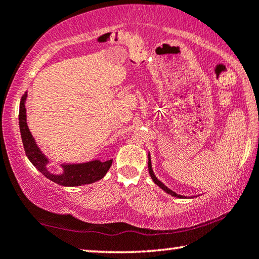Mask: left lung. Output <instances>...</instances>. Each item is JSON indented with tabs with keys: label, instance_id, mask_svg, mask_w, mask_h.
Returning a JSON list of instances; mask_svg holds the SVG:
<instances>
[{
	"label": "left lung",
	"instance_id": "obj_1",
	"mask_svg": "<svg viewBox=\"0 0 259 259\" xmlns=\"http://www.w3.org/2000/svg\"><path fill=\"white\" fill-rule=\"evenodd\" d=\"M148 172H150V176H151V178H152V180H153V182L157 184V185L160 187L161 190H164L166 193H168V194H171L172 197H177V198H183V196H180V194H177L176 192H173L172 190H169L167 186H165L164 184H162L160 180H159L157 177L154 176V172H153V169H152V164H151V155H150V153H148Z\"/></svg>",
	"mask_w": 259,
	"mask_h": 259
}]
</instances>
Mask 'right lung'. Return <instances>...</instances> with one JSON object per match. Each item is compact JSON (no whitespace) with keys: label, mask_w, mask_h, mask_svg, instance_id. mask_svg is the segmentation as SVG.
I'll return each instance as SVG.
<instances>
[{"label":"right lung","mask_w":259,"mask_h":259,"mask_svg":"<svg viewBox=\"0 0 259 259\" xmlns=\"http://www.w3.org/2000/svg\"><path fill=\"white\" fill-rule=\"evenodd\" d=\"M26 100L27 92L23 94L20 101V113H19V125L21 138L24 147L26 155L29 159L31 164L52 182H54L62 186H81L86 184H92L104 178L106 173L112 166V161H100L91 160L87 162H80V164H61L62 173L55 175L47 168L49 159L42 153L38 148L34 137L31 136L29 128L27 125V114H26Z\"/></svg>","instance_id":"add662e5"}]
</instances>
